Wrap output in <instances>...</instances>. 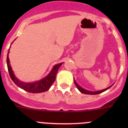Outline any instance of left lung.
Returning a JSON list of instances; mask_svg holds the SVG:
<instances>
[{"mask_svg": "<svg viewBox=\"0 0 128 128\" xmlns=\"http://www.w3.org/2000/svg\"><path fill=\"white\" fill-rule=\"evenodd\" d=\"M74 83H75L76 86H77V88H78V89L79 90H80V92H81V93L82 94H89V95H96V94H100L102 93V92H103L106 91V90H108V89L110 88H111V87L112 86H113V84L112 85L110 86H108V88H106L105 89H103V90H99V91H95V92H93V91H90V90H86V89L83 88H82L81 86H80L79 84L77 83V82L76 81L75 79H74Z\"/></svg>", "mask_w": 128, "mask_h": 128, "instance_id": "obj_1", "label": "left lung"}]
</instances>
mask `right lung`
<instances>
[{
  "mask_svg": "<svg viewBox=\"0 0 128 128\" xmlns=\"http://www.w3.org/2000/svg\"><path fill=\"white\" fill-rule=\"evenodd\" d=\"M10 47H11V46H10ZM10 47L9 48L8 55H7V65H8V69L10 77H11V80H13V82L15 83L16 85H17L18 86L20 87V88L23 89L25 91L30 92V93H42V92H46L49 90L52 84L54 83V81L56 80V76L58 71L59 68L60 67L63 63H58V64L54 65L52 68L50 73L47 76H46L42 80H39V81L32 82H24V81L19 80L15 76L14 72L12 70V68L10 65V59H9Z\"/></svg>",
  "mask_w": 128,
  "mask_h": 128,
  "instance_id": "right-lung-1",
  "label": "right lung"
}]
</instances>
